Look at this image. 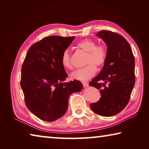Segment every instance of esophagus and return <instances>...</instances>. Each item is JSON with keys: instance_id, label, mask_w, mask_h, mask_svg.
<instances>
[{"instance_id": "obj_1", "label": "esophagus", "mask_w": 149, "mask_h": 149, "mask_svg": "<svg viewBox=\"0 0 149 149\" xmlns=\"http://www.w3.org/2000/svg\"><path fill=\"white\" fill-rule=\"evenodd\" d=\"M82 84H83V86L84 87H87L89 86V84H88V83L87 82H82Z\"/></svg>"}]
</instances>
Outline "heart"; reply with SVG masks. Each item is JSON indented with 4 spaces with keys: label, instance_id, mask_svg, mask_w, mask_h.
I'll list each match as a JSON object with an SVG mask.
<instances>
[{
    "label": "heart",
    "instance_id": "b5f03b06",
    "mask_svg": "<svg viewBox=\"0 0 149 149\" xmlns=\"http://www.w3.org/2000/svg\"><path fill=\"white\" fill-rule=\"evenodd\" d=\"M95 40L85 39L77 44L78 49L86 52L85 64L87 65L81 69L77 70L71 74L72 79L79 81H86L95 74L97 68L102 67L107 58V48L103 45H97ZM61 63L65 68L71 70L73 65L71 54L69 50H65L61 56Z\"/></svg>",
    "mask_w": 149,
    "mask_h": 149
}]
</instances>
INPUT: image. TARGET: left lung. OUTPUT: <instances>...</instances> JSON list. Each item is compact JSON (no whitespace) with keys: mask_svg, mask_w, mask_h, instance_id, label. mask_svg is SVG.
Returning a JSON list of instances; mask_svg holds the SVG:
<instances>
[{"mask_svg":"<svg viewBox=\"0 0 149 149\" xmlns=\"http://www.w3.org/2000/svg\"><path fill=\"white\" fill-rule=\"evenodd\" d=\"M97 36L107 44V58L101 72L89 82L101 95L99 101L90 107L96 114L112 116L129 102L135 82V58L129 42L121 35L102 30Z\"/></svg>","mask_w":149,"mask_h":149,"instance_id":"obj_1","label":"left lung"}]
</instances>
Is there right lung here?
Segmentation results:
<instances>
[{
	"instance_id": "add662e5",
	"label": "right lung",
	"mask_w": 149,
	"mask_h": 149,
	"mask_svg": "<svg viewBox=\"0 0 149 149\" xmlns=\"http://www.w3.org/2000/svg\"><path fill=\"white\" fill-rule=\"evenodd\" d=\"M74 38L56 35L45 37L27 52L20 85L26 107L42 120L53 122L61 118L67 111L70 95L83 88L79 81L64 82L68 74L61 56Z\"/></svg>"
}]
</instances>
